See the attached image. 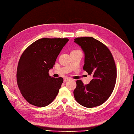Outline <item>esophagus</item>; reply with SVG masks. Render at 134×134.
I'll list each match as a JSON object with an SVG mask.
<instances>
[{
  "instance_id": "34e87169",
  "label": "esophagus",
  "mask_w": 134,
  "mask_h": 134,
  "mask_svg": "<svg viewBox=\"0 0 134 134\" xmlns=\"http://www.w3.org/2000/svg\"><path fill=\"white\" fill-rule=\"evenodd\" d=\"M70 80V79L69 77H65V78L64 79V82H66V81H68V80Z\"/></svg>"
}]
</instances>
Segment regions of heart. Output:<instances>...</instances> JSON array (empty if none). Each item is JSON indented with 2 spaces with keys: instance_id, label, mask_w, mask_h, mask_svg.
Segmentation results:
<instances>
[{
  "instance_id": "b5f03b06",
  "label": "heart",
  "mask_w": 134,
  "mask_h": 134,
  "mask_svg": "<svg viewBox=\"0 0 134 134\" xmlns=\"http://www.w3.org/2000/svg\"><path fill=\"white\" fill-rule=\"evenodd\" d=\"M73 51H77V50H73Z\"/></svg>"
}]
</instances>
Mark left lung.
Instances as JSON below:
<instances>
[{"label":"left lung","instance_id":"1","mask_svg":"<svg viewBox=\"0 0 134 134\" xmlns=\"http://www.w3.org/2000/svg\"><path fill=\"white\" fill-rule=\"evenodd\" d=\"M75 42L85 54L83 69L92 79L88 84H84L80 80L76 81L74 97L76 101L84 107H96L108 100L115 87V62L107 46L93 37H77Z\"/></svg>","mask_w":134,"mask_h":134}]
</instances>
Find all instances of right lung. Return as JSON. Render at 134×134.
<instances>
[{"label": "right lung", "instance_id": "add662e5", "mask_svg": "<svg viewBox=\"0 0 134 134\" xmlns=\"http://www.w3.org/2000/svg\"><path fill=\"white\" fill-rule=\"evenodd\" d=\"M69 39L42 38L27 47L20 57L17 82L27 102L37 107L48 105L58 95L64 79L49 76L60 51Z\"/></svg>", "mask_w": 134, "mask_h": 134}]
</instances>
